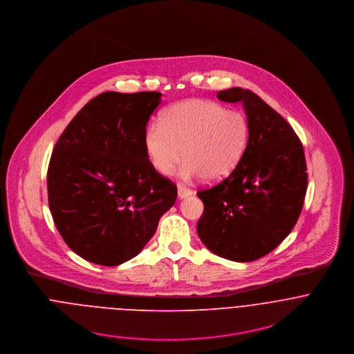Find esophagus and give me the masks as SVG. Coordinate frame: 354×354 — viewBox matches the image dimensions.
I'll list each match as a JSON object with an SVG mask.
<instances>
[{
  "mask_svg": "<svg viewBox=\"0 0 354 354\" xmlns=\"http://www.w3.org/2000/svg\"><path fill=\"white\" fill-rule=\"evenodd\" d=\"M177 194H178V198H180V199H185V198H188V196L192 195V189L187 188L185 185L178 184V185H177Z\"/></svg>",
  "mask_w": 354,
  "mask_h": 354,
  "instance_id": "esophagus-1",
  "label": "esophagus"
}]
</instances>
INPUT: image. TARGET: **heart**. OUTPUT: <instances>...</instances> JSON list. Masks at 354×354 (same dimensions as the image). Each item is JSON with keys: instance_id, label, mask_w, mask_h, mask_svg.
Listing matches in <instances>:
<instances>
[{"instance_id": "b5f03b06", "label": "heart", "mask_w": 354, "mask_h": 354, "mask_svg": "<svg viewBox=\"0 0 354 354\" xmlns=\"http://www.w3.org/2000/svg\"><path fill=\"white\" fill-rule=\"evenodd\" d=\"M248 142V122L239 110L216 102L192 98L177 102L145 133V150L152 167L167 176L185 159L184 178L201 176L214 183L225 178L239 163Z\"/></svg>"}]
</instances>
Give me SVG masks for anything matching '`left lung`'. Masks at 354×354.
<instances>
[{
    "mask_svg": "<svg viewBox=\"0 0 354 354\" xmlns=\"http://www.w3.org/2000/svg\"><path fill=\"white\" fill-rule=\"evenodd\" d=\"M218 100L240 102L248 142L234 170L199 191L203 244L233 261H252L275 250L295 227L306 192L303 145L286 120L250 90L233 87Z\"/></svg>",
    "mask_w": 354,
    "mask_h": 354,
    "instance_id": "obj_1",
    "label": "left lung"
}]
</instances>
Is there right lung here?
Returning a JSON list of instances; mask_svg holds the SVG:
<instances>
[{"label": "right lung", "mask_w": 354, "mask_h": 354, "mask_svg": "<svg viewBox=\"0 0 354 354\" xmlns=\"http://www.w3.org/2000/svg\"><path fill=\"white\" fill-rule=\"evenodd\" d=\"M162 94L103 93L59 136L48 170L49 207L66 245L87 261L135 257L173 207L177 187L152 167L145 133Z\"/></svg>", "instance_id": "right-lung-1"}]
</instances>
